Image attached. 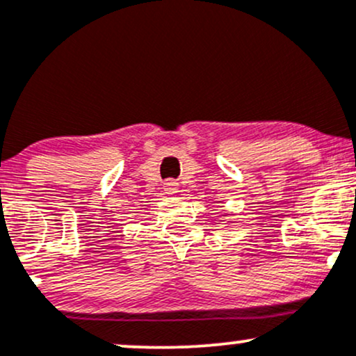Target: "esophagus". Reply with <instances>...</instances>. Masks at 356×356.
<instances>
[{"instance_id": "34e87169", "label": "esophagus", "mask_w": 356, "mask_h": 356, "mask_svg": "<svg viewBox=\"0 0 356 356\" xmlns=\"http://www.w3.org/2000/svg\"><path fill=\"white\" fill-rule=\"evenodd\" d=\"M164 191L165 194H175V192H177V182L175 181L164 182Z\"/></svg>"}]
</instances>
